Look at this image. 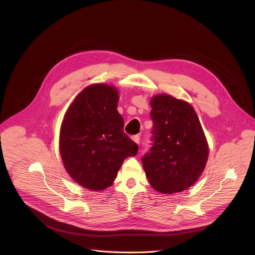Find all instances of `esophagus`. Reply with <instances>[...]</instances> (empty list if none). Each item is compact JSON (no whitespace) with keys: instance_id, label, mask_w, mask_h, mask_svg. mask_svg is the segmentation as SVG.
Returning a JSON list of instances; mask_svg holds the SVG:
<instances>
[{"instance_id":"obj_1","label":"esophagus","mask_w":255,"mask_h":255,"mask_svg":"<svg viewBox=\"0 0 255 255\" xmlns=\"http://www.w3.org/2000/svg\"><path fill=\"white\" fill-rule=\"evenodd\" d=\"M131 138H132V140H133L135 143L139 144V142H140V136H139V135H134V136H132Z\"/></svg>"}]
</instances>
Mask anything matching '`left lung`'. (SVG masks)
<instances>
[{"instance_id": "1", "label": "left lung", "mask_w": 255, "mask_h": 255, "mask_svg": "<svg viewBox=\"0 0 255 255\" xmlns=\"http://www.w3.org/2000/svg\"><path fill=\"white\" fill-rule=\"evenodd\" d=\"M152 146L141 158L152 188L162 194L192 187L205 169L209 147L194 108L169 95L150 101Z\"/></svg>"}]
</instances>
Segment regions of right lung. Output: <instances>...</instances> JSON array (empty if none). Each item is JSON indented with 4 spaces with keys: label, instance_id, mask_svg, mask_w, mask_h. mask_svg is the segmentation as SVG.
<instances>
[{
    "label": "right lung",
    "instance_id": "obj_1",
    "mask_svg": "<svg viewBox=\"0 0 255 255\" xmlns=\"http://www.w3.org/2000/svg\"><path fill=\"white\" fill-rule=\"evenodd\" d=\"M116 88L96 84L83 90L64 115L59 135L62 162L76 183L92 191L110 187L138 145L124 133Z\"/></svg>",
    "mask_w": 255,
    "mask_h": 255
}]
</instances>
